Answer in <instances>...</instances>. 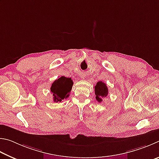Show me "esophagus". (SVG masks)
Listing matches in <instances>:
<instances>
[{
    "label": "esophagus",
    "mask_w": 159,
    "mask_h": 159,
    "mask_svg": "<svg viewBox=\"0 0 159 159\" xmlns=\"http://www.w3.org/2000/svg\"><path fill=\"white\" fill-rule=\"evenodd\" d=\"M81 77H82V78H84V76H82Z\"/></svg>",
    "instance_id": "34e87169"
}]
</instances>
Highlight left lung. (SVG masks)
<instances>
[{"label":"left lung","instance_id":"obj_1","mask_svg":"<svg viewBox=\"0 0 159 159\" xmlns=\"http://www.w3.org/2000/svg\"><path fill=\"white\" fill-rule=\"evenodd\" d=\"M108 94V89L107 85L103 82L100 81L97 82L95 86L96 99L98 102L102 101V98H105Z\"/></svg>","mask_w":159,"mask_h":159}]
</instances>
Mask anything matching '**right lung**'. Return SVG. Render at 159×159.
I'll return each mask as SVG.
<instances>
[{"mask_svg":"<svg viewBox=\"0 0 159 159\" xmlns=\"http://www.w3.org/2000/svg\"><path fill=\"white\" fill-rule=\"evenodd\" d=\"M73 82L70 77L62 76L52 83L50 91L54 96V102H61L64 98L69 97Z\"/></svg>","mask_w":159,"mask_h":159,"instance_id":"right-lung-1","label":"right lung"}]
</instances>
